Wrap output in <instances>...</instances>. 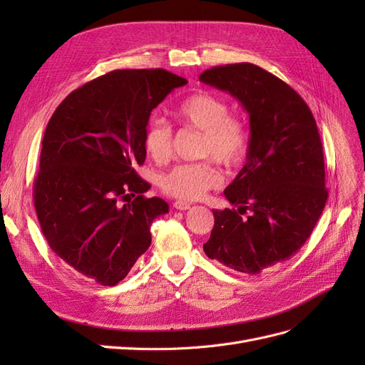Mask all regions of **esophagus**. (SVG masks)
Listing matches in <instances>:
<instances>
[{
    "mask_svg": "<svg viewBox=\"0 0 365 365\" xmlns=\"http://www.w3.org/2000/svg\"><path fill=\"white\" fill-rule=\"evenodd\" d=\"M173 207L176 210H189L190 204L189 202H184V201H176V202H173Z\"/></svg>",
    "mask_w": 365,
    "mask_h": 365,
    "instance_id": "34e87169",
    "label": "esophagus"
}]
</instances>
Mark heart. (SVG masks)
I'll list each match as a JSON object with an SVG mask.
<instances>
[{
	"instance_id": "b5f03b06",
	"label": "heart",
	"mask_w": 365,
	"mask_h": 365,
	"mask_svg": "<svg viewBox=\"0 0 365 365\" xmlns=\"http://www.w3.org/2000/svg\"><path fill=\"white\" fill-rule=\"evenodd\" d=\"M181 126L202 132L200 157H212L225 165H235L245 157L248 137L244 123L230 115V106L222 97L208 91L189 96L173 109ZM143 146L155 163L169 160L173 150V132L164 120H150ZM220 182V173L210 161L175 165L161 178V189L182 201H195Z\"/></svg>"
}]
</instances>
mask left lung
Returning <instances> with one entry per match:
<instances>
[{"instance_id":"left-lung-1","label":"left lung","mask_w":365,"mask_h":365,"mask_svg":"<svg viewBox=\"0 0 365 365\" xmlns=\"http://www.w3.org/2000/svg\"><path fill=\"white\" fill-rule=\"evenodd\" d=\"M200 81L236 97L251 132L247 163L224 192L236 208L213 210L204 251L231 269L259 274L291 259L323 213L327 189L317 121L300 94L254 63L213 67Z\"/></svg>"}]
</instances>
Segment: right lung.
Listing matches in <instances>:
<instances>
[{"label":"right lung","instance_id":"add662e5","mask_svg":"<svg viewBox=\"0 0 365 365\" xmlns=\"http://www.w3.org/2000/svg\"><path fill=\"white\" fill-rule=\"evenodd\" d=\"M184 77L115 70L63 98L42 138L33 200L50 248L77 274L102 286L123 280L150 245V225L169 213L137 165L153 108Z\"/></svg>","mask_w":365,"mask_h":365}]
</instances>
